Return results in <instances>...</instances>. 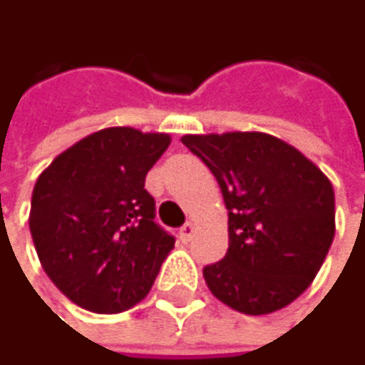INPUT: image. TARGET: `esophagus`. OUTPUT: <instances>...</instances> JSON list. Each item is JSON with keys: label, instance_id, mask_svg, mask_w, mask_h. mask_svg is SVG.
I'll list each match as a JSON object with an SVG mask.
<instances>
[{"label": "esophagus", "instance_id": "obj_1", "mask_svg": "<svg viewBox=\"0 0 365 365\" xmlns=\"http://www.w3.org/2000/svg\"><path fill=\"white\" fill-rule=\"evenodd\" d=\"M192 235H195V225H192V222H186L184 227L179 229V240L184 242V244H186V242H190V240H192Z\"/></svg>", "mask_w": 365, "mask_h": 365}]
</instances>
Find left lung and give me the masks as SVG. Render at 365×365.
Here are the masks:
<instances>
[{"mask_svg": "<svg viewBox=\"0 0 365 365\" xmlns=\"http://www.w3.org/2000/svg\"><path fill=\"white\" fill-rule=\"evenodd\" d=\"M218 179L229 250L203 269L210 291L244 314L295 302L321 269L336 233L329 179L289 143L263 132L181 138Z\"/></svg>", "mask_w": 365, "mask_h": 365, "instance_id": "1", "label": "left lung"}]
</instances>
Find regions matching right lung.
<instances>
[{
	"mask_svg": "<svg viewBox=\"0 0 365 365\" xmlns=\"http://www.w3.org/2000/svg\"><path fill=\"white\" fill-rule=\"evenodd\" d=\"M168 134L134 128L93 132L38 177L29 231L53 284L76 306L115 314L138 304L175 246L155 222L147 170Z\"/></svg>",
	"mask_w": 365,
	"mask_h": 365,
	"instance_id": "add662e5",
	"label": "right lung"
}]
</instances>
